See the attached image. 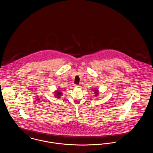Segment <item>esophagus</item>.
I'll list each match as a JSON object with an SVG mask.
<instances>
[{
	"label": "esophagus",
	"instance_id": "34e87169",
	"mask_svg": "<svg viewBox=\"0 0 153 153\" xmlns=\"http://www.w3.org/2000/svg\"><path fill=\"white\" fill-rule=\"evenodd\" d=\"M74 86H75V87H80L79 85H77V84L74 85Z\"/></svg>",
	"mask_w": 153,
	"mask_h": 153
}]
</instances>
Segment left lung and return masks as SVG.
I'll return each mask as SVG.
<instances>
[{
  "instance_id": "left-lung-1",
  "label": "left lung",
  "mask_w": 153,
  "mask_h": 153,
  "mask_svg": "<svg viewBox=\"0 0 153 153\" xmlns=\"http://www.w3.org/2000/svg\"><path fill=\"white\" fill-rule=\"evenodd\" d=\"M94 93L95 94V95H96V96H97L98 95V94H99V91H98V89H96V88H95V89H94Z\"/></svg>"
}]
</instances>
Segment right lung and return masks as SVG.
<instances>
[{"label":"right lung","instance_id":"right-lung-1","mask_svg":"<svg viewBox=\"0 0 153 153\" xmlns=\"http://www.w3.org/2000/svg\"><path fill=\"white\" fill-rule=\"evenodd\" d=\"M61 95H62V93H61V92L60 91H59V90H57V91H56V92H54V96H55L56 97H57V98H59V97H60Z\"/></svg>","mask_w":153,"mask_h":153}]
</instances>
